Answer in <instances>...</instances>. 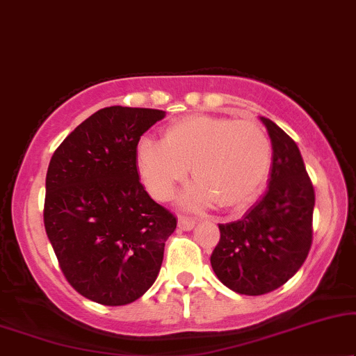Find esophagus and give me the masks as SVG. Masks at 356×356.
<instances>
[{
  "mask_svg": "<svg viewBox=\"0 0 356 356\" xmlns=\"http://www.w3.org/2000/svg\"><path fill=\"white\" fill-rule=\"evenodd\" d=\"M193 226H195V221H193L192 218H187V216H181V218H179L177 227H179V229H181V231H191Z\"/></svg>",
  "mask_w": 356,
  "mask_h": 356,
  "instance_id": "34e87169",
  "label": "esophagus"
}]
</instances>
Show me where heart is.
Here are the masks:
<instances>
[{
	"label": "heart",
	"mask_w": 356,
	"mask_h": 356,
	"mask_svg": "<svg viewBox=\"0 0 356 356\" xmlns=\"http://www.w3.org/2000/svg\"><path fill=\"white\" fill-rule=\"evenodd\" d=\"M136 165L158 200L172 197L192 165L197 184L184 197L188 205L215 200L221 208H236L252 200L267 181L272 143L255 120L191 115L169 123L163 141L140 140Z\"/></svg>",
	"instance_id": "heart-1"
}]
</instances>
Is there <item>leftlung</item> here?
<instances>
[{
  "label": "left lung",
  "instance_id": "obj_1",
  "mask_svg": "<svg viewBox=\"0 0 356 356\" xmlns=\"http://www.w3.org/2000/svg\"><path fill=\"white\" fill-rule=\"evenodd\" d=\"M272 140L268 188L238 221L220 225L210 262L222 285L259 296L290 280L312 244L314 187L295 141L262 117Z\"/></svg>",
  "mask_w": 356,
  "mask_h": 356
}]
</instances>
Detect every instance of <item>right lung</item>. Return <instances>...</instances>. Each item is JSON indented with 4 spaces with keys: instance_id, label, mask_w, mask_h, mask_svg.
<instances>
[{
    "instance_id": "1",
    "label": "right lung",
    "mask_w": 356,
    "mask_h": 356,
    "mask_svg": "<svg viewBox=\"0 0 356 356\" xmlns=\"http://www.w3.org/2000/svg\"><path fill=\"white\" fill-rule=\"evenodd\" d=\"M161 118L158 108H101L50 159L47 236L70 285L99 305L123 306L143 296L177 226L145 191L136 168L141 135Z\"/></svg>"
}]
</instances>
